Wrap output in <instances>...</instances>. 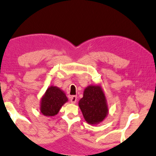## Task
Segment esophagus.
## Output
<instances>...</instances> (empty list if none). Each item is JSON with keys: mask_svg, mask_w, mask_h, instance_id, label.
<instances>
[{"mask_svg": "<svg viewBox=\"0 0 156 156\" xmlns=\"http://www.w3.org/2000/svg\"><path fill=\"white\" fill-rule=\"evenodd\" d=\"M70 102L72 103H75L76 101V96H71L70 97Z\"/></svg>", "mask_w": 156, "mask_h": 156, "instance_id": "34e87169", "label": "esophagus"}]
</instances>
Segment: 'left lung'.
<instances>
[{"label":"left lung","mask_w":156,"mask_h":156,"mask_svg":"<svg viewBox=\"0 0 156 156\" xmlns=\"http://www.w3.org/2000/svg\"><path fill=\"white\" fill-rule=\"evenodd\" d=\"M79 106L85 121L91 125L100 123L108 114L107 100L99 85L89 86L86 88L83 98L79 101Z\"/></svg>","instance_id":"8db88e82"}]
</instances>
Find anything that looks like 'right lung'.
Segmentation results:
<instances>
[{
	"label": "right lung",
	"instance_id": "obj_1",
	"mask_svg": "<svg viewBox=\"0 0 156 156\" xmlns=\"http://www.w3.org/2000/svg\"><path fill=\"white\" fill-rule=\"evenodd\" d=\"M68 98L61 89L51 86L46 90L40 101V112L46 116H53L57 114Z\"/></svg>",
	"mask_w": 156,
	"mask_h": 156
}]
</instances>
